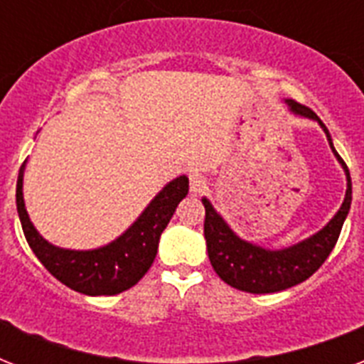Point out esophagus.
Returning a JSON list of instances; mask_svg holds the SVG:
<instances>
[{
  "mask_svg": "<svg viewBox=\"0 0 364 364\" xmlns=\"http://www.w3.org/2000/svg\"><path fill=\"white\" fill-rule=\"evenodd\" d=\"M188 185H191V191H193V193L200 194L208 188V179H205L202 173H191V177H188Z\"/></svg>",
  "mask_w": 364,
  "mask_h": 364,
  "instance_id": "esophagus-1",
  "label": "esophagus"
}]
</instances>
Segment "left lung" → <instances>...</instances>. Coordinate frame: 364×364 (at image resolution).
Instances as JSON below:
<instances>
[{
  "mask_svg": "<svg viewBox=\"0 0 364 364\" xmlns=\"http://www.w3.org/2000/svg\"><path fill=\"white\" fill-rule=\"evenodd\" d=\"M287 104L296 115L308 117L321 124L333 153L336 154L340 164L344 166L346 176H348V191H346L344 204L327 227L319 230L316 236L296 243L293 247L282 249V251H268V249L257 247L253 243L240 240L227 223L217 215L210 202L205 198L202 200L205 208L204 236L211 266L223 282L228 283L230 287L245 291V293H277L283 289L294 287V285L306 282L311 274H316L338 242L340 230H342V225H344L346 215L351 205L350 170L342 156L336 153V149L333 147V139H331L327 126L323 124L321 119L310 107H306L294 100H287Z\"/></svg>",
  "mask_w": 364,
  "mask_h": 364,
  "instance_id": "8db88e82",
  "label": "left lung"
}]
</instances>
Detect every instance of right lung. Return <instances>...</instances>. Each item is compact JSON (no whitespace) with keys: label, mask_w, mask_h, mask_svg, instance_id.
<instances>
[{"label":"right lung","mask_w":364,"mask_h":364,"mask_svg":"<svg viewBox=\"0 0 364 364\" xmlns=\"http://www.w3.org/2000/svg\"><path fill=\"white\" fill-rule=\"evenodd\" d=\"M22 173L24 164L20 166L16 181V210L26 242L58 282L90 296L119 294L134 287L147 274L156 257L160 234L168 227L179 202L188 194V179L177 177L160 191L121 238L94 251H70L45 242L33 228L22 198Z\"/></svg>","instance_id":"add662e5"}]
</instances>
